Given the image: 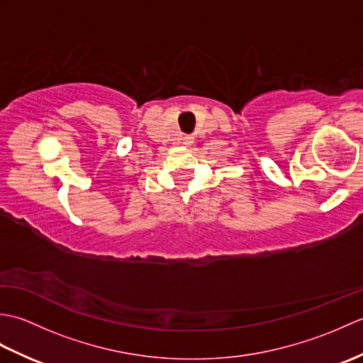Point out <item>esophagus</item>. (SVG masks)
<instances>
[{
    "instance_id": "obj_1",
    "label": "esophagus",
    "mask_w": 363,
    "mask_h": 363,
    "mask_svg": "<svg viewBox=\"0 0 363 363\" xmlns=\"http://www.w3.org/2000/svg\"><path fill=\"white\" fill-rule=\"evenodd\" d=\"M191 143H194V137H191V135H186V137H184V145H191Z\"/></svg>"
}]
</instances>
